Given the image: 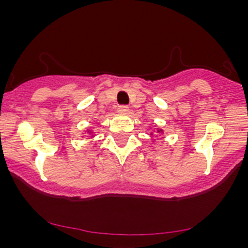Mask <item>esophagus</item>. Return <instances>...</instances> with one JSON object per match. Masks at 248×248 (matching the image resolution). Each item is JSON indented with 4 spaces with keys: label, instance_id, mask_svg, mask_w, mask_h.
<instances>
[{
    "label": "esophagus",
    "instance_id": "1",
    "mask_svg": "<svg viewBox=\"0 0 248 248\" xmlns=\"http://www.w3.org/2000/svg\"><path fill=\"white\" fill-rule=\"evenodd\" d=\"M128 110H129V108L126 105H120V106L118 107V112L119 113H127Z\"/></svg>",
    "mask_w": 248,
    "mask_h": 248
}]
</instances>
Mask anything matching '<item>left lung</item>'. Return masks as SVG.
<instances>
[{
  "instance_id": "1",
  "label": "left lung",
  "mask_w": 248,
  "mask_h": 248,
  "mask_svg": "<svg viewBox=\"0 0 248 248\" xmlns=\"http://www.w3.org/2000/svg\"><path fill=\"white\" fill-rule=\"evenodd\" d=\"M157 132H158V133H160V132H161V130H160V129H157Z\"/></svg>"
}]
</instances>
